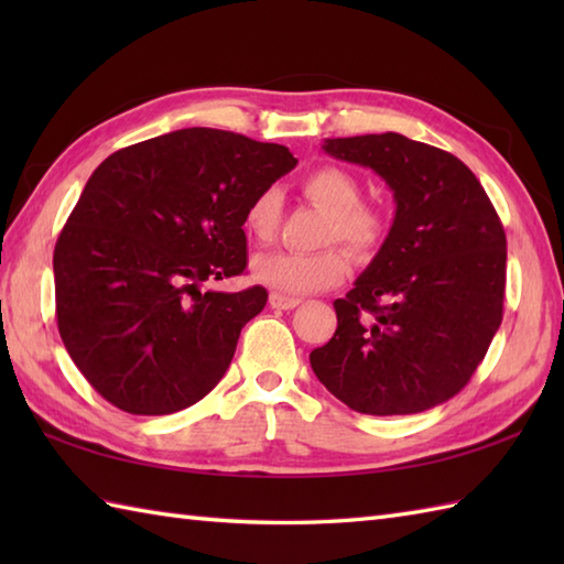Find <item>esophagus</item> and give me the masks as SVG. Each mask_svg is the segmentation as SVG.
<instances>
[{
    "instance_id": "34e87169",
    "label": "esophagus",
    "mask_w": 564,
    "mask_h": 564,
    "mask_svg": "<svg viewBox=\"0 0 564 564\" xmlns=\"http://www.w3.org/2000/svg\"><path fill=\"white\" fill-rule=\"evenodd\" d=\"M269 305L273 310H293L301 305V297H289V295H281V293H271L269 295Z\"/></svg>"
}]
</instances>
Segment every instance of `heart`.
I'll use <instances>...</instances> for the list:
<instances>
[{
    "mask_svg": "<svg viewBox=\"0 0 564 564\" xmlns=\"http://www.w3.org/2000/svg\"><path fill=\"white\" fill-rule=\"evenodd\" d=\"M303 191L329 213L327 242H344L358 257L380 249L388 235V220L364 200L361 182L334 164H322L303 176ZM281 191L269 186L251 198L245 210L247 232L267 242L281 218ZM351 271V257L344 247L319 251H267L251 259L254 281L281 295H303L339 285Z\"/></svg>",
    "mask_w": 564,
    "mask_h": 564,
    "instance_id": "b5f03b06",
    "label": "heart"
}]
</instances>
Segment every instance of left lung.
Masks as SVG:
<instances>
[{
	"label": "left lung",
	"mask_w": 564,
	"mask_h": 564,
	"mask_svg": "<svg viewBox=\"0 0 564 564\" xmlns=\"http://www.w3.org/2000/svg\"><path fill=\"white\" fill-rule=\"evenodd\" d=\"M322 148L386 178L398 210L376 259L334 301L337 332L310 366L361 414L431 410L467 386L501 325L505 227L477 176L446 150L400 133Z\"/></svg>",
	"instance_id": "obj_1"
}]
</instances>
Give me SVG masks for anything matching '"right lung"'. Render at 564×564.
Returning <instances> with one entry per match:
<instances>
[{
    "label": "right lung",
    "mask_w": 564,
    "mask_h": 564,
    "mask_svg": "<svg viewBox=\"0 0 564 564\" xmlns=\"http://www.w3.org/2000/svg\"><path fill=\"white\" fill-rule=\"evenodd\" d=\"M289 148L184 128L106 158L57 237L55 315L72 361L128 414H174L218 386L267 289L245 273V210L289 174Z\"/></svg>",
    "instance_id": "obj_1"
}]
</instances>
